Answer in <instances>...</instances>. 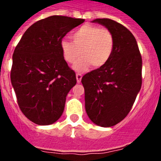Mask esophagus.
<instances>
[{"instance_id": "1", "label": "esophagus", "mask_w": 161, "mask_h": 161, "mask_svg": "<svg viewBox=\"0 0 161 161\" xmlns=\"http://www.w3.org/2000/svg\"><path fill=\"white\" fill-rule=\"evenodd\" d=\"M76 81H77V83H80V80H81L82 75L80 73H76Z\"/></svg>"}]
</instances>
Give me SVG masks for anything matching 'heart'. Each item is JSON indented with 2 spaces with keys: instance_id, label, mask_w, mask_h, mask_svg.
I'll return each mask as SVG.
<instances>
[{
  "instance_id": "obj_1",
  "label": "heart",
  "mask_w": 161,
  "mask_h": 161,
  "mask_svg": "<svg viewBox=\"0 0 161 161\" xmlns=\"http://www.w3.org/2000/svg\"><path fill=\"white\" fill-rule=\"evenodd\" d=\"M73 42L63 38L60 41L61 52L68 64H73L78 72L87 69L90 65L101 68L111 58L114 47V38L109 30L91 24H85L72 35Z\"/></svg>"
}]
</instances>
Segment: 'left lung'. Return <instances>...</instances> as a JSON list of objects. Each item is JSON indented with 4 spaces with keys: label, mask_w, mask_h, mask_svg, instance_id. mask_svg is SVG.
Instances as JSON below:
<instances>
[{
    "label": "left lung",
    "mask_w": 161,
    "mask_h": 161,
    "mask_svg": "<svg viewBox=\"0 0 161 161\" xmlns=\"http://www.w3.org/2000/svg\"><path fill=\"white\" fill-rule=\"evenodd\" d=\"M113 34L114 47L104 66L82 77L85 110L97 126L109 127L128 114L142 85V58L136 38L124 25L109 18H97Z\"/></svg>",
    "instance_id": "1"
}]
</instances>
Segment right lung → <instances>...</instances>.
<instances>
[{
    "instance_id": "add662e5",
    "label": "right lung",
    "mask_w": 161,
    "mask_h": 161,
    "mask_svg": "<svg viewBox=\"0 0 161 161\" xmlns=\"http://www.w3.org/2000/svg\"><path fill=\"white\" fill-rule=\"evenodd\" d=\"M84 22L59 15L39 20L25 31L14 50L11 83L19 108L35 124H52L63 114L76 78L64 59L60 41Z\"/></svg>"
}]
</instances>
